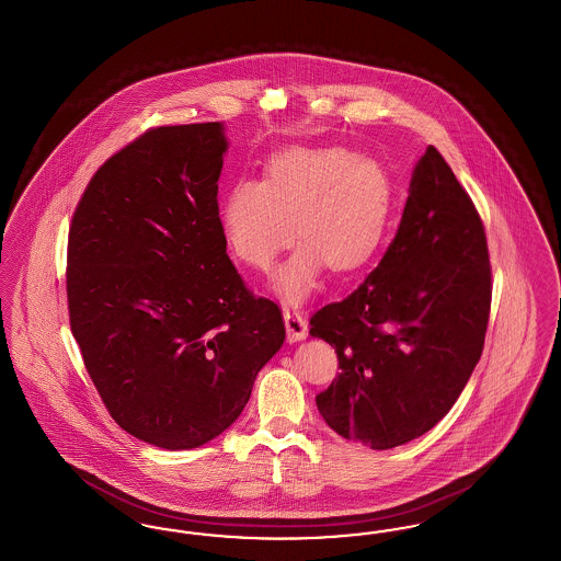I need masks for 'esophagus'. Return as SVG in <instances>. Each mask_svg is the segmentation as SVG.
<instances>
[{
    "instance_id": "34e87169",
    "label": "esophagus",
    "mask_w": 561,
    "mask_h": 561,
    "mask_svg": "<svg viewBox=\"0 0 561 561\" xmlns=\"http://www.w3.org/2000/svg\"><path fill=\"white\" fill-rule=\"evenodd\" d=\"M284 323H286V332H288L290 343H298V341L307 339V321L302 320V316L296 309L284 311Z\"/></svg>"
}]
</instances>
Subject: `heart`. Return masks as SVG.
<instances>
[{
  "label": "heart",
  "mask_w": 561,
  "mask_h": 561,
  "mask_svg": "<svg viewBox=\"0 0 561 561\" xmlns=\"http://www.w3.org/2000/svg\"><path fill=\"white\" fill-rule=\"evenodd\" d=\"M387 172L347 149L290 147L265 163V179H241L220 202L229 250L248 267L267 271L296 238L302 245L275 271L273 290L302 302L323 265L348 273L366 265L391 218Z\"/></svg>",
  "instance_id": "1"
}]
</instances>
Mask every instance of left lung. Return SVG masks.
I'll return each instance as SVG.
<instances>
[{
    "label": "left lung",
    "instance_id": "left-lung-1",
    "mask_svg": "<svg viewBox=\"0 0 561 561\" xmlns=\"http://www.w3.org/2000/svg\"><path fill=\"white\" fill-rule=\"evenodd\" d=\"M490 279L480 214L427 147L378 267L311 318L309 334L336 348L341 366L316 398L328 427L373 450L435 427L480 362Z\"/></svg>",
    "mask_w": 561,
    "mask_h": 561
}]
</instances>
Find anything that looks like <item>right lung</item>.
Instances as JSON below:
<instances>
[{
    "label": "right lung",
    "mask_w": 561,
    "mask_h": 561,
    "mask_svg": "<svg viewBox=\"0 0 561 561\" xmlns=\"http://www.w3.org/2000/svg\"><path fill=\"white\" fill-rule=\"evenodd\" d=\"M225 124L161 126L105 161L69 229L85 370L134 437L191 450L231 427L279 351L277 305L243 286L218 220Z\"/></svg>",
    "instance_id": "right-lung-1"
}]
</instances>
